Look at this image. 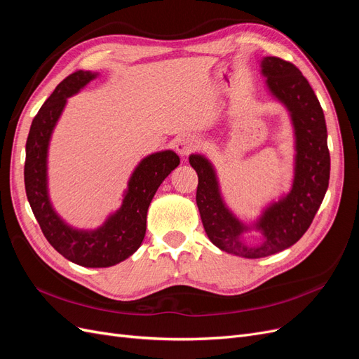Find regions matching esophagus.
<instances>
[{
    "mask_svg": "<svg viewBox=\"0 0 359 359\" xmlns=\"http://www.w3.org/2000/svg\"><path fill=\"white\" fill-rule=\"evenodd\" d=\"M199 144V139L193 135H182L177 139L175 149L180 156H189L193 149H196Z\"/></svg>",
    "mask_w": 359,
    "mask_h": 359,
    "instance_id": "obj_1",
    "label": "esophagus"
}]
</instances>
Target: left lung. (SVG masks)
I'll list each match as a JSON object with an SVG mask.
<instances>
[{
    "label": "left lung",
    "mask_w": 359,
    "mask_h": 359,
    "mask_svg": "<svg viewBox=\"0 0 359 359\" xmlns=\"http://www.w3.org/2000/svg\"><path fill=\"white\" fill-rule=\"evenodd\" d=\"M269 95L285 106L293 128V178L290 189L266 203L245 223L226 205L215 168L205 154H190L198 173L196 203L210 241L226 253L259 259L283 252L307 232L328 190L330 151L325 115L309 81L293 64L277 57L259 61ZM256 231L261 241L248 245L243 236Z\"/></svg>",
    "instance_id": "left-lung-1"
}]
</instances>
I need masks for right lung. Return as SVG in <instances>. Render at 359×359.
<instances>
[{
	"label": "right lung",
	"mask_w": 359,
	"mask_h": 359,
	"mask_svg": "<svg viewBox=\"0 0 359 359\" xmlns=\"http://www.w3.org/2000/svg\"><path fill=\"white\" fill-rule=\"evenodd\" d=\"M97 76L99 73L90 70L72 73L40 107L28 133L24 169L27 198L43 235L61 256L85 268L114 266L136 252L145 238L148 206L160 184L180 165V157L172 149L144 157L127 181L121 206L95 229H81L62 219L49 196L50 139L69 97L78 94Z\"/></svg>",
	"instance_id": "right-lung-1"
}]
</instances>
